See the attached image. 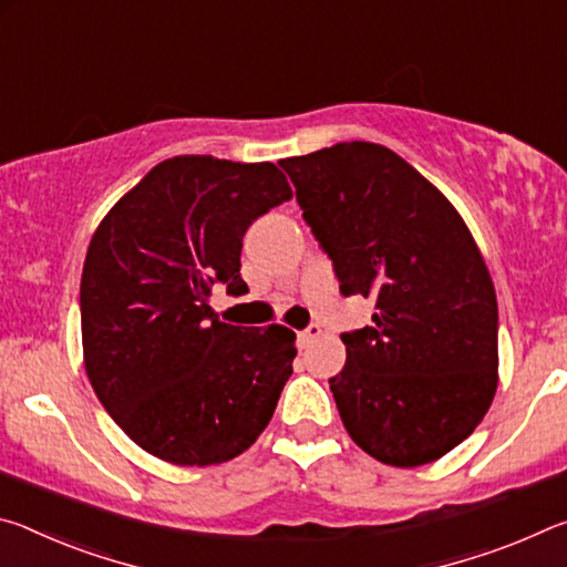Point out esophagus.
I'll return each instance as SVG.
<instances>
[{
    "label": "esophagus",
    "instance_id": "1",
    "mask_svg": "<svg viewBox=\"0 0 567 567\" xmlns=\"http://www.w3.org/2000/svg\"><path fill=\"white\" fill-rule=\"evenodd\" d=\"M322 334V328L320 324H310V328L302 330L300 334H297V340H300V348H310V344L318 340Z\"/></svg>",
    "mask_w": 567,
    "mask_h": 567
}]
</instances>
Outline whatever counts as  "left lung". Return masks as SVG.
<instances>
[{
  "label": "left lung",
  "instance_id": "left-lung-1",
  "mask_svg": "<svg viewBox=\"0 0 567 567\" xmlns=\"http://www.w3.org/2000/svg\"><path fill=\"white\" fill-rule=\"evenodd\" d=\"M342 295L375 300L344 332L330 380L342 425L392 467L435 463L485 417L497 390V297L453 203L375 142L280 159Z\"/></svg>",
  "mask_w": 567,
  "mask_h": 567
}]
</instances>
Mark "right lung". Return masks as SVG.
I'll return each instance as SVG.
<instances>
[{
	"label": "right lung",
	"mask_w": 567,
	"mask_h": 567,
	"mask_svg": "<svg viewBox=\"0 0 567 567\" xmlns=\"http://www.w3.org/2000/svg\"><path fill=\"white\" fill-rule=\"evenodd\" d=\"M290 197L272 162L179 155L152 167L94 229L80 285L84 370L150 455L227 463L272 420L295 332L223 322L209 297L215 287L247 290V227Z\"/></svg>",
	"instance_id": "obj_1"
}]
</instances>
